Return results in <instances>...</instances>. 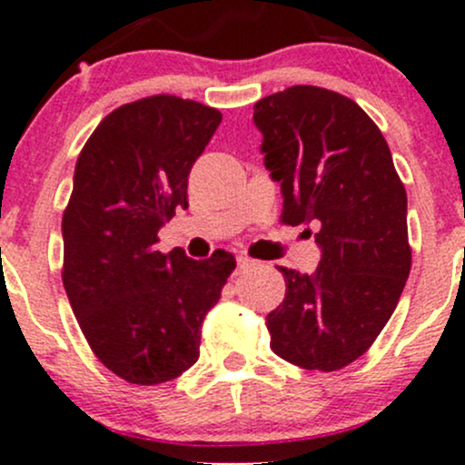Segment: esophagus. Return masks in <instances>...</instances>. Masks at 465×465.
<instances>
[{"label":"esophagus","mask_w":465,"mask_h":465,"mask_svg":"<svg viewBox=\"0 0 465 465\" xmlns=\"http://www.w3.org/2000/svg\"><path fill=\"white\" fill-rule=\"evenodd\" d=\"M236 264H238V273H242V271H247V269H251V266H253V260L247 258V255H238Z\"/></svg>","instance_id":"34e87169"}]
</instances>
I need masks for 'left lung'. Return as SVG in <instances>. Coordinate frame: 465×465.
<instances>
[{"instance_id": "obj_1", "label": "left lung", "mask_w": 465, "mask_h": 465, "mask_svg": "<svg viewBox=\"0 0 465 465\" xmlns=\"http://www.w3.org/2000/svg\"><path fill=\"white\" fill-rule=\"evenodd\" d=\"M253 122L282 185V223L317 227L322 249L311 275L280 266L286 297L266 314L271 348L336 371L371 348L407 284V192L381 129L345 95L295 84L258 100Z\"/></svg>"}]
</instances>
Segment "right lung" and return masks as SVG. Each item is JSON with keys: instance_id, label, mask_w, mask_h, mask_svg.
Here are the masks:
<instances>
[{"instance_id": "right-lung-1", "label": "right lung", "mask_w": 465, "mask_h": 465, "mask_svg": "<svg viewBox=\"0 0 465 465\" xmlns=\"http://www.w3.org/2000/svg\"><path fill=\"white\" fill-rule=\"evenodd\" d=\"M218 109L151 95L111 111L78 154L63 214V286L89 348L133 385H159L199 359L201 325L236 258L154 249L188 207V174L221 124Z\"/></svg>"}]
</instances>
